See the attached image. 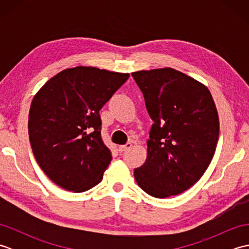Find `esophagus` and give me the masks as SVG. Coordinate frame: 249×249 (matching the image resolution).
Returning <instances> with one entry per match:
<instances>
[{
	"label": "esophagus",
	"mask_w": 249,
	"mask_h": 249,
	"mask_svg": "<svg viewBox=\"0 0 249 249\" xmlns=\"http://www.w3.org/2000/svg\"><path fill=\"white\" fill-rule=\"evenodd\" d=\"M131 145H133V144H131L130 142H127V143H126L125 145H120L118 150H119V152H120V153H122V152H125V151L129 150L130 147H131Z\"/></svg>",
	"instance_id": "34e87169"
}]
</instances>
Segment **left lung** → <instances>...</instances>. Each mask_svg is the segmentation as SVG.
<instances>
[{"label":"left lung","mask_w":249,"mask_h":249,"mask_svg":"<svg viewBox=\"0 0 249 249\" xmlns=\"http://www.w3.org/2000/svg\"><path fill=\"white\" fill-rule=\"evenodd\" d=\"M153 123L145 162L135 169L139 186L155 198L192 187L212 161L219 136L209 89L173 68L131 73Z\"/></svg>","instance_id":"obj_1"}]
</instances>
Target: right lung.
<instances>
[{"instance_id": "add662e5", "label": "right lung", "mask_w": 249, "mask_h": 249, "mask_svg": "<svg viewBox=\"0 0 249 249\" xmlns=\"http://www.w3.org/2000/svg\"><path fill=\"white\" fill-rule=\"evenodd\" d=\"M129 73L77 66L47 81L32 100L29 137L36 161L60 187L82 193L103 179L112 160L99 110Z\"/></svg>"}]
</instances>
